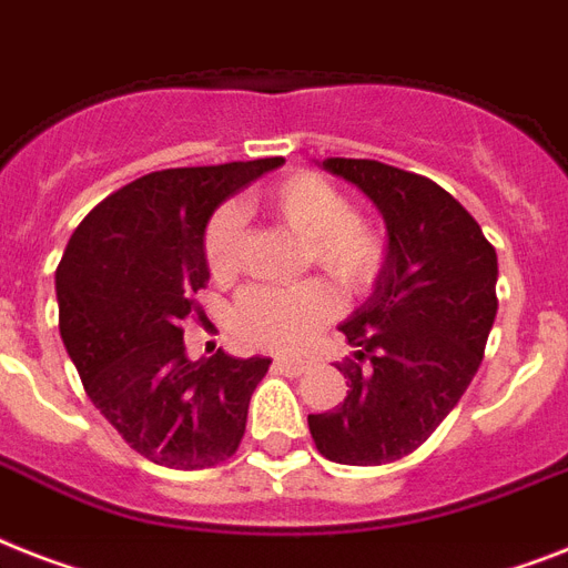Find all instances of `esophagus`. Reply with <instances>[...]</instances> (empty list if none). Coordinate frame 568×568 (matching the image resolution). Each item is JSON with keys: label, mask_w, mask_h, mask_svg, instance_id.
Here are the masks:
<instances>
[{"label": "esophagus", "mask_w": 568, "mask_h": 568, "mask_svg": "<svg viewBox=\"0 0 568 568\" xmlns=\"http://www.w3.org/2000/svg\"><path fill=\"white\" fill-rule=\"evenodd\" d=\"M274 367L280 373H288V376H300L308 367V362H303V358H274Z\"/></svg>", "instance_id": "1"}]
</instances>
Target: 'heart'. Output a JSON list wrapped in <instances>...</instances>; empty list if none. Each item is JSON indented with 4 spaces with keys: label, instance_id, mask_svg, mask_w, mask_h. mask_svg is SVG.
<instances>
[{
    "label": "heart",
    "instance_id": "1",
    "mask_svg": "<svg viewBox=\"0 0 568 568\" xmlns=\"http://www.w3.org/2000/svg\"><path fill=\"white\" fill-rule=\"evenodd\" d=\"M265 206L276 221L306 242L308 260L338 285L341 292L358 294L373 283L382 265V239L364 219L353 215L349 201L317 174H294L265 195ZM242 212L221 206L206 224L204 256L215 276L236 271ZM335 315V294L317 280L297 285H251L239 297V338L256 347H303Z\"/></svg>",
    "mask_w": 568,
    "mask_h": 568
}]
</instances>
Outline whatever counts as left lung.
<instances>
[{
	"label": "left lung",
	"instance_id": "obj_1",
	"mask_svg": "<svg viewBox=\"0 0 568 568\" xmlns=\"http://www.w3.org/2000/svg\"><path fill=\"white\" fill-rule=\"evenodd\" d=\"M317 165L371 197L388 244L367 300L338 326L356 358L338 367L347 399L308 414V432L324 458L379 467L417 449L469 388L499 308V262L435 180L376 160Z\"/></svg>",
	"mask_w": 568,
	"mask_h": 568
}]
</instances>
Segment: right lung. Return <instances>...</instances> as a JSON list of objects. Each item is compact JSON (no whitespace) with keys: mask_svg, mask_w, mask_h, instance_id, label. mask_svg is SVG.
Segmentation results:
<instances>
[{"mask_svg":"<svg viewBox=\"0 0 568 568\" xmlns=\"http://www.w3.org/2000/svg\"><path fill=\"white\" fill-rule=\"evenodd\" d=\"M283 160L165 169L104 197L54 274L60 338L87 396L124 444L169 469H204L239 449L271 358L189 362L180 321L210 276L212 212Z\"/></svg>","mask_w":568,"mask_h":568,"instance_id":"1","label":"right lung"}]
</instances>
